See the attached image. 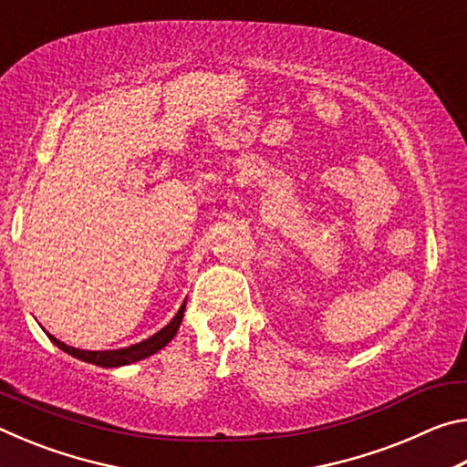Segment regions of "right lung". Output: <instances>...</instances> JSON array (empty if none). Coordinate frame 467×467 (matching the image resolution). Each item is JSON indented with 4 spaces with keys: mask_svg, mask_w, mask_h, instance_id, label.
Instances as JSON below:
<instances>
[{
    "mask_svg": "<svg viewBox=\"0 0 467 467\" xmlns=\"http://www.w3.org/2000/svg\"><path fill=\"white\" fill-rule=\"evenodd\" d=\"M183 313H185V303L181 305L179 313L172 317V321L169 323L167 327H162L158 334H154L152 337L144 339V342L140 344H133L130 348H121V350H102V352H92V350H80V348H74V346H67L59 342L57 337L49 336L51 342L61 348L63 352L72 354V357L80 358L84 362H90V365H97V367H121V365H130V362H138L146 357H152L154 352L161 350V348L167 346L172 337H175L177 329L181 326V319H183Z\"/></svg>",
    "mask_w": 467,
    "mask_h": 467,
    "instance_id": "add662e5",
    "label": "right lung"
}]
</instances>
